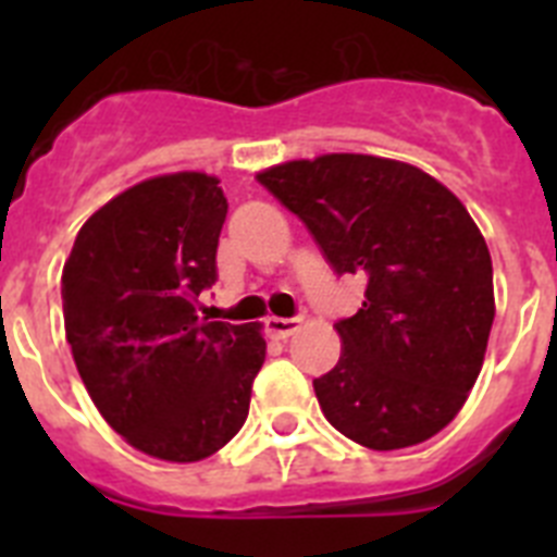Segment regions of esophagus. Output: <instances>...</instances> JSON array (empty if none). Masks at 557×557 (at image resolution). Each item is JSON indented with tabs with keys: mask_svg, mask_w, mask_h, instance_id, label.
I'll return each mask as SVG.
<instances>
[{
	"mask_svg": "<svg viewBox=\"0 0 557 557\" xmlns=\"http://www.w3.org/2000/svg\"><path fill=\"white\" fill-rule=\"evenodd\" d=\"M301 318H268V321H264V329H268L270 337L287 339L289 334L301 329Z\"/></svg>",
	"mask_w": 557,
	"mask_h": 557,
	"instance_id": "34e87169",
	"label": "esophagus"
}]
</instances>
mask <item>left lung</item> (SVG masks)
Masks as SVG:
<instances>
[{"label":"left lung","instance_id":"obj_1","mask_svg":"<svg viewBox=\"0 0 557 557\" xmlns=\"http://www.w3.org/2000/svg\"><path fill=\"white\" fill-rule=\"evenodd\" d=\"M366 301L334 323L343 354L314 379L329 424L376 451L437 435L466 405L494 323L488 245L441 181L405 161L332 152L256 175Z\"/></svg>","mask_w":557,"mask_h":557}]
</instances>
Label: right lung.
<instances>
[{"instance_id": "add662e5", "label": "right lung", "mask_w": 557, "mask_h": 557, "mask_svg": "<svg viewBox=\"0 0 557 557\" xmlns=\"http://www.w3.org/2000/svg\"><path fill=\"white\" fill-rule=\"evenodd\" d=\"M206 172L141 181L86 220L61 275L77 373L113 432L195 462L243 430L264 362L259 323L209 321L228 200Z\"/></svg>"}]
</instances>
